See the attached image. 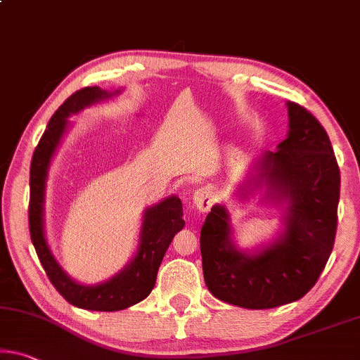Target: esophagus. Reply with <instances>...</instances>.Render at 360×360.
Masks as SVG:
<instances>
[{"instance_id": "34e87169", "label": "esophagus", "mask_w": 360, "mask_h": 360, "mask_svg": "<svg viewBox=\"0 0 360 360\" xmlns=\"http://www.w3.org/2000/svg\"><path fill=\"white\" fill-rule=\"evenodd\" d=\"M214 203V193L210 187H202V189H197L195 193H193V205L198 211L202 213H207L210 208L213 207Z\"/></svg>"}]
</instances>
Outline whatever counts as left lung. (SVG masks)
I'll list each match as a JSON object with an SVG mask.
<instances>
[{
  "label": "left lung",
  "mask_w": 360,
  "mask_h": 360,
  "mask_svg": "<svg viewBox=\"0 0 360 360\" xmlns=\"http://www.w3.org/2000/svg\"><path fill=\"white\" fill-rule=\"evenodd\" d=\"M288 136L266 152L255 186L266 198L288 202L283 232L248 255L231 238L229 214L214 205L200 232L203 277L211 295L247 309H271L303 298L333 250L340 202V168L319 120L288 102Z\"/></svg>",
  "instance_id": "8db88e82"
}]
</instances>
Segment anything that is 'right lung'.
<instances>
[{
  "label": "right lung",
  "instance_id": "add662e5",
  "mask_svg": "<svg viewBox=\"0 0 360 360\" xmlns=\"http://www.w3.org/2000/svg\"><path fill=\"white\" fill-rule=\"evenodd\" d=\"M115 93H107L99 86H88L73 93L51 117L44 133L33 152L30 165V205L28 226L32 243L46 271L51 283L68 303L88 311H122L149 296L157 281L158 267L173 237L184 227L182 203L178 197H168L147 208L142 221L139 247L133 261L117 276L98 285H82L73 281L59 266L51 253L44 237V191L51 158L67 129V117L83 110L96 102L110 99Z\"/></svg>",
  "mask_w": 360,
  "mask_h": 360
}]
</instances>
